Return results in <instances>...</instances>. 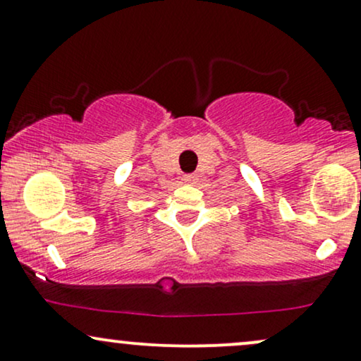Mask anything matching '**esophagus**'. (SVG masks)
<instances>
[{"label": "esophagus", "mask_w": 361, "mask_h": 361, "mask_svg": "<svg viewBox=\"0 0 361 361\" xmlns=\"http://www.w3.org/2000/svg\"><path fill=\"white\" fill-rule=\"evenodd\" d=\"M183 180H185V183H190V185H193V183H197V180H198V176L197 175H185L183 176Z\"/></svg>", "instance_id": "1"}]
</instances>
